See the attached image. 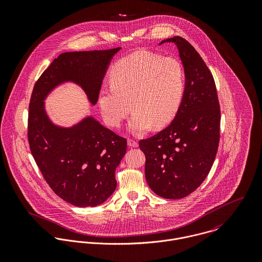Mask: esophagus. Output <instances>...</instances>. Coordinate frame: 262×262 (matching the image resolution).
I'll return each mask as SVG.
<instances>
[{"instance_id":"esophagus-1","label":"esophagus","mask_w":262,"mask_h":262,"mask_svg":"<svg viewBox=\"0 0 262 262\" xmlns=\"http://www.w3.org/2000/svg\"><path fill=\"white\" fill-rule=\"evenodd\" d=\"M127 142H128V145H129V146H131V147H137V146H138V142H137L136 140H134V139L128 138Z\"/></svg>"}]
</instances>
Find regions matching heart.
<instances>
[{"label": "heart", "mask_w": 262, "mask_h": 262, "mask_svg": "<svg viewBox=\"0 0 262 262\" xmlns=\"http://www.w3.org/2000/svg\"><path fill=\"white\" fill-rule=\"evenodd\" d=\"M112 84L103 85L98 103L105 122L118 128L131 111L129 130L143 134L153 125H167L179 111L186 89L182 63L147 50H137L111 69Z\"/></svg>", "instance_id": "b5f03b06"}]
</instances>
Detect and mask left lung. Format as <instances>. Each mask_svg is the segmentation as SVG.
I'll return each mask as SVG.
<instances>
[{"label": "left lung", "instance_id": "obj_1", "mask_svg": "<svg viewBox=\"0 0 262 262\" xmlns=\"http://www.w3.org/2000/svg\"><path fill=\"white\" fill-rule=\"evenodd\" d=\"M179 48L186 74L182 105L162 131L139 141L145 154V178L164 199H182L202 185L214 163L220 140L221 111L214 77L185 38L165 39Z\"/></svg>", "mask_w": 262, "mask_h": 262}]
</instances>
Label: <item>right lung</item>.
<instances>
[{
    "label": "right lung",
    "instance_id": "add662e5",
    "mask_svg": "<svg viewBox=\"0 0 262 262\" xmlns=\"http://www.w3.org/2000/svg\"><path fill=\"white\" fill-rule=\"evenodd\" d=\"M120 47L109 50L64 52L34 84L28 112L30 151L44 180L63 201L76 207H95L116 189L115 170L126 153L127 140L88 117L72 128L54 126L44 111L46 95L72 80L98 102L110 60Z\"/></svg>",
    "mask_w": 262,
    "mask_h": 262
}]
</instances>
